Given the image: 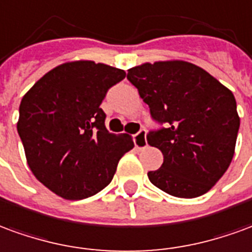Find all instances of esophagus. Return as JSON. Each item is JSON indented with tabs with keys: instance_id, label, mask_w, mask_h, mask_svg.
I'll list each match as a JSON object with an SVG mask.
<instances>
[{
	"instance_id": "obj_1",
	"label": "esophagus",
	"mask_w": 252,
	"mask_h": 252,
	"mask_svg": "<svg viewBox=\"0 0 252 252\" xmlns=\"http://www.w3.org/2000/svg\"><path fill=\"white\" fill-rule=\"evenodd\" d=\"M134 145L138 149H144L148 142H146V131L145 130H140L137 134H134Z\"/></svg>"
}]
</instances>
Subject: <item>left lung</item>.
I'll list each match as a JSON object with an SVG mask.
<instances>
[{"label":"left lung","instance_id":"8db88e82","mask_svg":"<svg viewBox=\"0 0 252 252\" xmlns=\"http://www.w3.org/2000/svg\"><path fill=\"white\" fill-rule=\"evenodd\" d=\"M127 80L164 127L149 131L148 144L164 161L148 178L179 198L208 192L229 167L240 118L229 89L186 61H158L127 70Z\"/></svg>","mask_w":252,"mask_h":252}]
</instances>
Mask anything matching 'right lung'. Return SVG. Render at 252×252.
Masks as SVG:
<instances>
[{
	"label": "right lung",
	"instance_id": "add662e5",
	"mask_svg": "<svg viewBox=\"0 0 252 252\" xmlns=\"http://www.w3.org/2000/svg\"><path fill=\"white\" fill-rule=\"evenodd\" d=\"M126 73L94 61L57 66L33 84L19 108L17 131L27 163L42 185L65 199H84L110 185L134 148L129 134L106 129L100 108Z\"/></svg>",
	"mask_w": 252,
	"mask_h": 252
}]
</instances>
